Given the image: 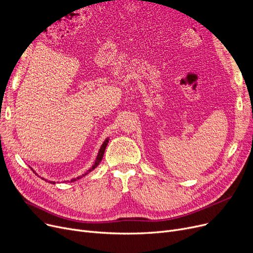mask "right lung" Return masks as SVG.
Wrapping results in <instances>:
<instances>
[{
  "mask_svg": "<svg viewBox=\"0 0 253 253\" xmlns=\"http://www.w3.org/2000/svg\"><path fill=\"white\" fill-rule=\"evenodd\" d=\"M108 142H109V137L108 138H106V140L103 142V144L101 145V147H100V149H99V151H98V154H97V158H95V160H94V162H93V164H92V166L89 168V169L85 172V173H83L82 175H80V176H78V177H76V178H72L70 181L68 180V181H64V182H74V181H76V180H78V179H80V178H82L83 176H86L88 173H90L92 170H94L95 168H97L98 166H99V164L101 163V161L103 160V156H104V153H105V150H106V147H107V145H108ZM31 168V167H30ZM32 169V168H31ZM33 170V169H32ZM33 172L36 174V175H38L37 173L35 172V170H33ZM42 179L43 180H45V181H47V182H49V183H51V184H55L56 182L55 181H49V180H47V179H45V178H43L42 177ZM58 183V182H57Z\"/></svg>",
  "mask_w": 253,
  "mask_h": 253,
  "instance_id": "right-lung-1",
  "label": "right lung"
}]
</instances>
